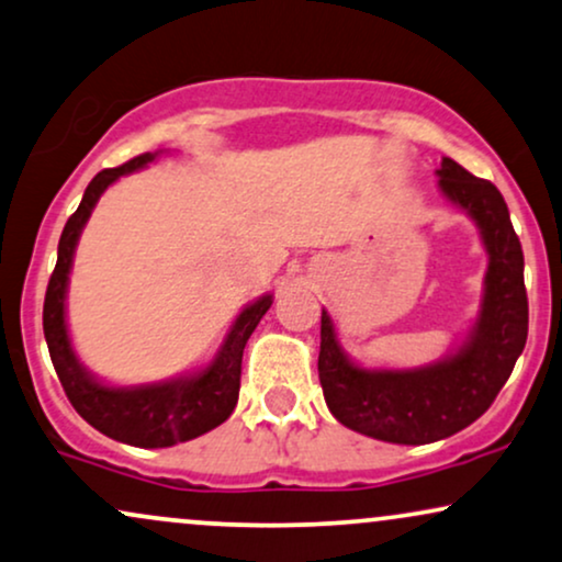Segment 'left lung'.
Here are the masks:
<instances>
[{
	"instance_id": "8db88e82",
	"label": "left lung",
	"mask_w": 562,
	"mask_h": 562,
	"mask_svg": "<svg viewBox=\"0 0 562 562\" xmlns=\"http://www.w3.org/2000/svg\"><path fill=\"white\" fill-rule=\"evenodd\" d=\"M438 177L442 195L474 221L490 255L480 317L461 349L417 370H364L344 355L330 315L323 310L321 317L317 375L330 414L355 432L398 446L450 438L480 419L529 334L524 252L501 190L453 158H442Z\"/></svg>"
}]
</instances>
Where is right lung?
Here are the masks:
<instances>
[{
    "instance_id": "right-lung-1",
    "label": "right lung",
    "mask_w": 562,
    "mask_h": 562,
    "mask_svg": "<svg viewBox=\"0 0 562 562\" xmlns=\"http://www.w3.org/2000/svg\"><path fill=\"white\" fill-rule=\"evenodd\" d=\"M156 156L158 154L135 156L133 161L116 166V169H103L90 179L78 211L67 218L65 232L59 237L57 266H54L52 279H48L44 300L46 346L69 404L75 406V412L90 427H95L106 438L137 448L177 446V442H187L198 438V435H205L207 429L218 427L221 422L228 419V414L234 412L239 398L241 351H245L247 338L258 328L260 317L273 304V294H266L258 302L247 304L237 321H234L213 362L205 370L192 372V375L150 385L114 387L95 380L80 364L78 355L72 351L65 321L67 281L75 247H78L82 226H86L90 213H93L103 190L114 184L120 177L130 175V171L143 169V166L156 161Z\"/></svg>"
}]
</instances>
